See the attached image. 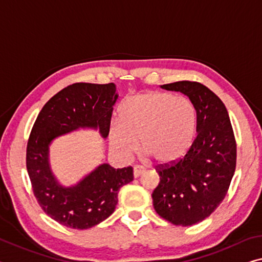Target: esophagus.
<instances>
[{
  "mask_svg": "<svg viewBox=\"0 0 262 262\" xmlns=\"http://www.w3.org/2000/svg\"><path fill=\"white\" fill-rule=\"evenodd\" d=\"M133 173H134V177L135 178H138V177L143 175L144 169L141 168V167H134V169H133Z\"/></svg>",
  "mask_w": 262,
  "mask_h": 262,
  "instance_id": "34e87169",
  "label": "esophagus"
}]
</instances>
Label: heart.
Returning a JSON list of instances; mask_svg holds the SVG:
<instances>
[{
    "label": "heart",
    "instance_id": "b5f03b06",
    "mask_svg": "<svg viewBox=\"0 0 262 262\" xmlns=\"http://www.w3.org/2000/svg\"><path fill=\"white\" fill-rule=\"evenodd\" d=\"M119 120L110 126V143L121 159L138 149L156 163L181 159L193 140L197 113L192 101L170 92L149 91L128 97L119 107Z\"/></svg>",
    "mask_w": 262,
    "mask_h": 262
}]
</instances>
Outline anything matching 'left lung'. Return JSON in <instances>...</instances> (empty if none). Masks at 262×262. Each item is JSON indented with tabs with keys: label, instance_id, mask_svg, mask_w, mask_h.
I'll use <instances>...</instances> for the list:
<instances>
[{
	"label": "left lung",
	"instance_id": "left-lung-1",
	"mask_svg": "<svg viewBox=\"0 0 262 262\" xmlns=\"http://www.w3.org/2000/svg\"><path fill=\"white\" fill-rule=\"evenodd\" d=\"M185 94L197 113V135L183 159L157 167L160 183L151 194L154 209L177 226H191L217 209L234 175L236 146L230 116L212 91L196 81L161 86Z\"/></svg>",
	"mask_w": 262,
	"mask_h": 262
}]
</instances>
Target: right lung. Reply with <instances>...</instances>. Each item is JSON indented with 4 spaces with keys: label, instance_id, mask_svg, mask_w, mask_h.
I'll return each instance as SVG.
<instances>
[{
    "label": "right lung",
    "instance_id": "obj_1",
    "mask_svg": "<svg viewBox=\"0 0 262 262\" xmlns=\"http://www.w3.org/2000/svg\"><path fill=\"white\" fill-rule=\"evenodd\" d=\"M118 99L111 84L77 82L45 103L32 127L27 147V169L35 197L44 212L66 227L86 230L114 212L121 186L133 181V168L99 164L76 184L57 180L50 164V146L59 136L79 129L110 133L113 105Z\"/></svg>",
    "mask_w": 262,
    "mask_h": 262
}]
</instances>
